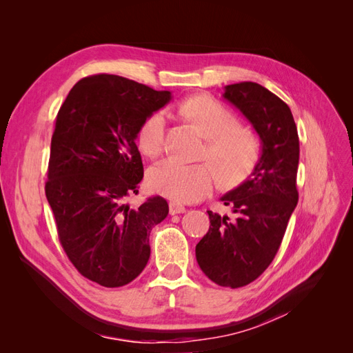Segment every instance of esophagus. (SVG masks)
I'll return each instance as SVG.
<instances>
[{
    "instance_id": "34e87169",
    "label": "esophagus",
    "mask_w": 353,
    "mask_h": 353,
    "mask_svg": "<svg viewBox=\"0 0 353 353\" xmlns=\"http://www.w3.org/2000/svg\"><path fill=\"white\" fill-rule=\"evenodd\" d=\"M185 208L183 205H178V203L170 201L169 203V213L170 215H176V213H184Z\"/></svg>"
}]
</instances>
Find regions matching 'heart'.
Segmentation results:
<instances>
[{
  "label": "heart",
  "instance_id": "heart-1",
  "mask_svg": "<svg viewBox=\"0 0 353 353\" xmlns=\"http://www.w3.org/2000/svg\"><path fill=\"white\" fill-rule=\"evenodd\" d=\"M179 112L208 138L203 157L212 160L223 183H240L252 172L259 159L258 140L249 130L236 125V117L228 109L208 97H194L181 103ZM165 134L166 117L156 112L141 123L137 144L145 156L156 157L163 150ZM216 169L208 162L185 165L165 159L148 169L147 184L160 196L191 203L206 197L216 185Z\"/></svg>",
  "mask_w": 353,
  "mask_h": 353
}]
</instances>
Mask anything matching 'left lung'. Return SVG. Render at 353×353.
Segmentation results:
<instances>
[{
  "mask_svg": "<svg viewBox=\"0 0 353 353\" xmlns=\"http://www.w3.org/2000/svg\"><path fill=\"white\" fill-rule=\"evenodd\" d=\"M222 97L261 138V157L243 183L221 197L236 218L208 210L210 227L196 245L208 279L222 287L248 285L268 268L297 205V128L288 105L256 82L227 85Z\"/></svg>",
  "mask_w": 353,
  "mask_h": 353,
  "instance_id": "8db88e82",
  "label": "left lung"
}]
</instances>
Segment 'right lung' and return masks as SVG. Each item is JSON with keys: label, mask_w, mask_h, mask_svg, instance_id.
Instances as JSON below:
<instances>
[{"label": "right lung", "mask_w": 353, "mask_h": 353, "mask_svg": "<svg viewBox=\"0 0 353 353\" xmlns=\"http://www.w3.org/2000/svg\"><path fill=\"white\" fill-rule=\"evenodd\" d=\"M170 99V91L117 74H92L70 90L56 117L46 196L68 258L100 285L122 287L143 272L150 232L168 216L163 197L138 209L126 199L144 174L138 130Z\"/></svg>", "instance_id": "add662e5"}]
</instances>
